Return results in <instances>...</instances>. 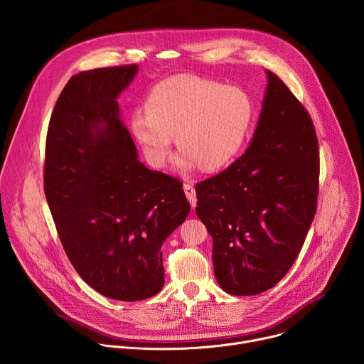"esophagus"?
<instances>
[{
  "mask_svg": "<svg viewBox=\"0 0 364 364\" xmlns=\"http://www.w3.org/2000/svg\"><path fill=\"white\" fill-rule=\"evenodd\" d=\"M184 193H186V197L188 198L191 207H196V203H197V198H196V190L191 184H184Z\"/></svg>",
  "mask_w": 364,
  "mask_h": 364,
  "instance_id": "34e87169",
  "label": "esophagus"
}]
</instances>
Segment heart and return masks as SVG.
Masks as SVG:
<instances>
[{
  "mask_svg": "<svg viewBox=\"0 0 364 364\" xmlns=\"http://www.w3.org/2000/svg\"><path fill=\"white\" fill-rule=\"evenodd\" d=\"M252 119L253 103L243 89L178 75L151 89L146 111L132 114L129 129L152 167L167 164L176 136L180 170L198 164L216 171L236 159Z\"/></svg>",
  "mask_w": 364,
  "mask_h": 364,
  "instance_id": "1",
  "label": "heart"
}]
</instances>
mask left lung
<instances>
[{"label":"left lung","instance_id":"8db88e82","mask_svg":"<svg viewBox=\"0 0 364 364\" xmlns=\"http://www.w3.org/2000/svg\"><path fill=\"white\" fill-rule=\"evenodd\" d=\"M253 138L239 160L196 184V215L232 295H257L289 271L317 210L318 141L306 109L271 70Z\"/></svg>","mask_w":364,"mask_h":364}]
</instances>
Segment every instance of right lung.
<instances>
[{"mask_svg": "<svg viewBox=\"0 0 364 364\" xmlns=\"http://www.w3.org/2000/svg\"><path fill=\"white\" fill-rule=\"evenodd\" d=\"M138 65L70 77L51 114L44 193L63 249L103 296L149 298L164 287L161 246L186 220L183 184L138 160L118 97Z\"/></svg>", "mask_w": 364, "mask_h": 364, "instance_id": "right-lung-1", "label": "right lung"}]
</instances>
